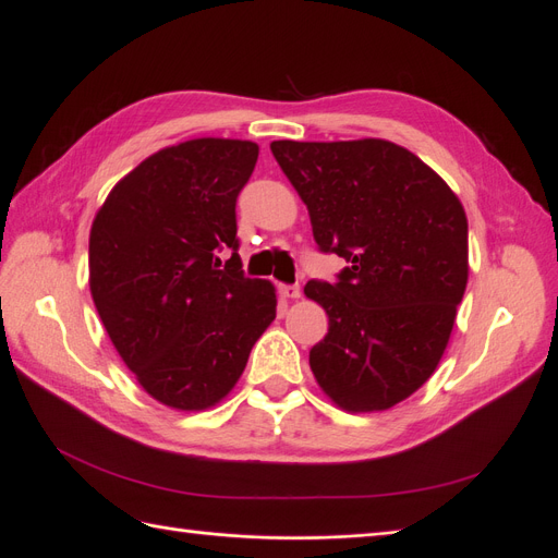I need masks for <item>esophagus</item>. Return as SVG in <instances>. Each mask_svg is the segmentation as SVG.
Segmentation results:
<instances>
[{
	"instance_id": "esophagus-1",
	"label": "esophagus",
	"mask_w": 558,
	"mask_h": 558,
	"mask_svg": "<svg viewBox=\"0 0 558 558\" xmlns=\"http://www.w3.org/2000/svg\"><path fill=\"white\" fill-rule=\"evenodd\" d=\"M279 293H281L283 298H288V300H298V298L302 295V291H300V286H298V283H286V286H281V288H279Z\"/></svg>"
}]
</instances>
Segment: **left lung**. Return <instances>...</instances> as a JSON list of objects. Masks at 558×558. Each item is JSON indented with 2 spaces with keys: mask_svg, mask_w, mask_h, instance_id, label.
Masks as SVG:
<instances>
[{
  "mask_svg": "<svg viewBox=\"0 0 558 558\" xmlns=\"http://www.w3.org/2000/svg\"><path fill=\"white\" fill-rule=\"evenodd\" d=\"M270 148L308 208L320 252L348 260L337 283L304 286L329 316L311 371L339 408L389 410L447 350L470 275L464 208L428 165L385 140Z\"/></svg>",
  "mask_w": 558,
  "mask_h": 558,
  "instance_id": "1",
  "label": "left lung"
}]
</instances>
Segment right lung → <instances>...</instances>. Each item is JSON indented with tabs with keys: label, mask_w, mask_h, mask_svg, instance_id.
<instances>
[{
	"label": "right lung",
	"mask_w": 558,
	"mask_h": 558,
	"mask_svg": "<svg viewBox=\"0 0 558 558\" xmlns=\"http://www.w3.org/2000/svg\"><path fill=\"white\" fill-rule=\"evenodd\" d=\"M258 160L240 140L162 148L114 185L88 238L98 316L162 405L206 410L238 383L277 316L275 286L240 270L235 202ZM231 248L225 265L216 254Z\"/></svg>",
	"instance_id": "obj_1"
}]
</instances>
